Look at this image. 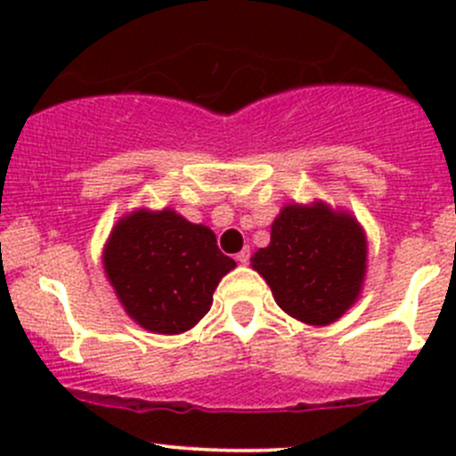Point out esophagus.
<instances>
[{"instance_id":"1","label":"esophagus","mask_w":456,"mask_h":456,"mask_svg":"<svg viewBox=\"0 0 456 456\" xmlns=\"http://www.w3.org/2000/svg\"><path fill=\"white\" fill-rule=\"evenodd\" d=\"M249 257H251V254H249V249H242L240 254L236 256V260L240 262V265H247V262H249Z\"/></svg>"}]
</instances>
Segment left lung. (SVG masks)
I'll return each mask as SVG.
<instances>
[{
	"instance_id": "1",
	"label": "left lung",
	"mask_w": 456,
	"mask_h": 456,
	"mask_svg": "<svg viewBox=\"0 0 456 456\" xmlns=\"http://www.w3.org/2000/svg\"><path fill=\"white\" fill-rule=\"evenodd\" d=\"M251 266L266 280L284 314L326 326L355 305L366 273V236L346 211L324 202L282 207L271 242Z\"/></svg>"
}]
</instances>
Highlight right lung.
I'll list each match as a JSON object with an SVG mask.
<instances>
[{"label":"right lung","mask_w":456,"mask_h":456,"mask_svg":"<svg viewBox=\"0 0 456 456\" xmlns=\"http://www.w3.org/2000/svg\"><path fill=\"white\" fill-rule=\"evenodd\" d=\"M103 266L126 314L160 335L190 330L214 302L220 278L236 262L205 224L176 211L123 216L103 249Z\"/></svg>","instance_id":"obj_1"}]
</instances>
